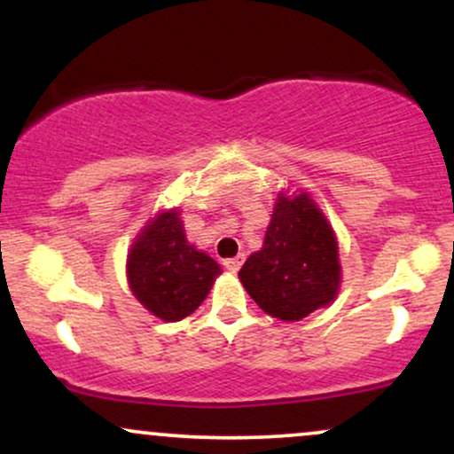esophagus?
<instances>
[{
    "label": "esophagus",
    "mask_w": 454,
    "mask_h": 454,
    "mask_svg": "<svg viewBox=\"0 0 454 454\" xmlns=\"http://www.w3.org/2000/svg\"><path fill=\"white\" fill-rule=\"evenodd\" d=\"M243 260H245L243 254H239V256H234V258H228V260H223V267H226L228 270H231V273H237V270L241 269Z\"/></svg>",
    "instance_id": "1"
}]
</instances>
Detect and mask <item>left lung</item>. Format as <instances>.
<instances>
[{"mask_svg":"<svg viewBox=\"0 0 454 454\" xmlns=\"http://www.w3.org/2000/svg\"><path fill=\"white\" fill-rule=\"evenodd\" d=\"M239 279L260 309L286 322L303 320L337 299L340 245L307 192H279L262 249L245 260Z\"/></svg>","mask_w":454,"mask_h":454,"instance_id":"obj_1","label":"left lung"}]
</instances>
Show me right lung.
<instances>
[{"instance_id": "obj_1", "label": "right lung", "mask_w": 454, "mask_h": 454, "mask_svg": "<svg viewBox=\"0 0 454 454\" xmlns=\"http://www.w3.org/2000/svg\"><path fill=\"white\" fill-rule=\"evenodd\" d=\"M181 211L155 213L128 252V284L145 309L164 322L184 320L200 307L220 264L187 243Z\"/></svg>"}]
</instances>
